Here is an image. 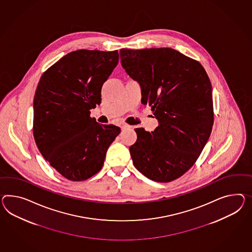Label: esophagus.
<instances>
[{
    "label": "esophagus",
    "instance_id": "obj_1",
    "mask_svg": "<svg viewBox=\"0 0 252 252\" xmlns=\"http://www.w3.org/2000/svg\"><path fill=\"white\" fill-rule=\"evenodd\" d=\"M131 127H132L131 126H129V125H126V124H123V125L121 126V129H122V130H124V129L131 128Z\"/></svg>",
    "mask_w": 252,
    "mask_h": 252
}]
</instances>
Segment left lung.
I'll list each match as a JSON object with an SVG mask.
<instances>
[{
  "mask_svg": "<svg viewBox=\"0 0 252 252\" xmlns=\"http://www.w3.org/2000/svg\"><path fill=\"white\" fill-rule=\"evenodd\" d=\"M126 74L141 86L158 126L135 128L130 156L135 168L157 182L180 178L195 164L214 122L212 87L198 62L171 48L120 50Z\"/></svg>",
  "mask_w": 252,
  "mask_h": 252,
  "instance_id": "left-lung-1",
  "label": "left lung"
}]
</instances>
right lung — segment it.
Returning <instances> with one entry per match:
<instances>
[{"label":"right lung","mask_w":252,"mask_h":252,"mask_svg":"<svg viewBox=\"0 0 252 252\" xmlns=\"http://www.w3.org/2000/svg\"><path fill=\"white\" fill-rule=\"evenodd\" d=\"M118 60L117 50H77L48 68L38 83L33 137L50 166L69 180L83 181L100 171L121 131L90 117Z\"/></svg>","instance_id":"right-lung-1"}]
</instances>
